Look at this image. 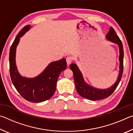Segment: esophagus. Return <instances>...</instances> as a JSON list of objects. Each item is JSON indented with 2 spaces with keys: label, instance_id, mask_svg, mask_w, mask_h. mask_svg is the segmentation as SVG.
<instances>
[{
  "label": "esophagus",
  "instance_id": "34e87169",
  "mask_svg": "<svg viewBox=\"0 0 133 133\" xmlns=\"http://www.w3.org/2000/svg\"><path fill=\"white\" fill-rule=\"evenodd\" d=\"M72 60H73V58L71 56H69L66 58V62H67V64L68 66H69L70 64L72 62Z\"/></svg>",
  "mask_w": 133,
  "mask_h": 133
}]
</instances>
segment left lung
<instances>
[{"instance_id":"1","label":"left lung","mask_w":133,"mask_h":133,"mask_svg":"<svg viewBox=\"0 0 133 133\" xmlns=\"http://www.w3.org/2000/svg\"><path fill=\"white\" fill-rule=\"evenodd\" d=\"M107 40L118 44L120 50V56H119V61H120V70L118 76L117 80L116 82L107 89H97L94 87L90 86L85 83L83 75L80 70L78 69L77 65L75 63H72L70 65L71 70L73 73L74 81L75 83L76 89L77 93L83 97L89 99L90 100L96 101L107 98L111 95L114 90L116 89L117 87L120 83L121 78L122 77L123 73V58H124V50L123 44L121 43L120 38L117 35L114 29L110 27L109 31L105 36Z\"/></svg>"}]
</instances>
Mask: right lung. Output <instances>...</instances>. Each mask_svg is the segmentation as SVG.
Here are the masks:
<instances>
[{
    "instance_id": "right-lung-1",
    "label": "right lung",
    "mask_w": 133,
    "mask_h": 133,
    "mask_svg": "<svg viewBox=\"0 0 133 133\" xmlns=\"http://www.w3.org/2000/svg\"><path fill=\"white\" fill-rule=\"evenodd\" d=\"M31 26H24L19 31L12 44L9 52V67L11 80L16 89L26 100L40 103L51 97L56 89V84L60 73L66 69L65 58L50 63L42 73L37 77L29 78L20 75L16 64V47L20 38L28 31Z\"/></svg>"
}]
</instances>
